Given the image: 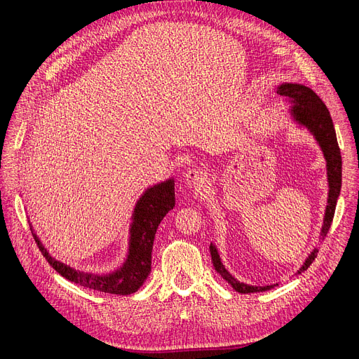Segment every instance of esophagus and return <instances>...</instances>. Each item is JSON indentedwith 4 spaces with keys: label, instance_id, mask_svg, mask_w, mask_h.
<instances>
[{
    "label": "esophagus",
    "instance_id": "obj_1",
    "mask_svg": "<svg viewBox=\"0 0 359 359\" xmlns=\"http://www.w3.org/2000/svg\"><path fill=\"white\" fill-rule=\"evenodd\" d=\"M184 182H186V184H189L194 189H200L206 184L208 175L203 169H190L184 175Z\"/></svg>",
    "mask_w": 359,
    "mask_h": 359
}]
</instances>
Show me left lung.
I'll return each mask as SVG.
<instances>
[{
  "label": "left lung",
  "mask_w": 359,
  "mask_h": 359,
  "mask_svg": "<svg viewBox=\"0 0 359 359\" xmlns=\"http://www.w3.org/2000/svg\"><path fill=\"white\" fill-rule=\"evenodd\" d=\"M277 93L281 96L290 97L294 105L291 108V114L294 119L305 126L306 129H310L311 133L316 136L317 142L320 143L324 158L327 159V172H328V184H330V193H328V204H327V210H325V217H324V226L321 229V238L324 240L325 236L328 234V230L331 227L334 213H335V206H337V200L341 191V182H342V159H341V150L337 142V135L334 129V123L330 115V111L327 109L324 102L320 99V96L310 88H306L299 83H283L278 86ZM318 250L314 248V251L309 255V259L305 260L302 267L299 269L298 274L305 271L309 269L313 262L317 257ZM210 254H212V262L216 269V271L226 280L231 287L241 294H248V292H263L267 290L274 288L277 284L266 285V287H254V285H247L244 283L237 281L222 264L220 255L213 244H210Z\"/></svg>",
  "instance_id": "1"
}]
</instances>
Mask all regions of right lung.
I'll list each match as a JSON object with an SVG mask.
<instances>
[{"mask_svg":"<svg viewBox=\"0 0 359 359\" xmlns=\"http://www.w3.org/2000/svg\"><path fill=\"white\" fill-rule=\"evenodd\" d=\"M173 208L175 182L172 179L144 191L133 212L128 260L118 271L107 276L81 273L57 262L46 252L35 234L34 238L50 267L67 280L90 290L128 295L137 291L150 274L153 240H155V234L161 222Z\"/></svg>","mask_w":359,"mask_h":359,"instance_id":"add662e5","label":"right lung"}]
</instances>
